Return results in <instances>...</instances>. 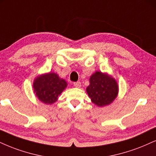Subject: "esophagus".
<instances>
[{"label":"esophagus","instance_id":"obj_1","mask_svg":"<svg viewBox=\"0 0 156 156\" xmlns=\"http://www.w3.org/2000/svg\"><path fill=\"white\" fill-rule=\"evenodd\" d=\"M73 85H74L75 87L80 88V86H81V83H80V81H77V82H74V83H73Z\"/></svg>","mask_w":156,"mask_h":156}]
</instances>
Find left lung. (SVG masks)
Masks as SVG:
<instances>
[{
    "label": "left lung",
    "mask_w": 156,
    "mask_h": 156,
    "mask_svg": "<svg viewBox=\"0 0 156 156\" xmlns=\"http://www.w3.org/2000/svg\"><path fill=\"white\" fill-rule=\"evenodd\" d=\"M89 81L86 91L95 105L103 107L113 102L119 91L118 84L113 78L97 71L91 76Z\"/></svg>",
    "instance_id": "left-lung-1"
}]
</instances>
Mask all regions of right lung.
I'll use <instances>...</instances> for the list:
<instances>
[{"label":"right lung","instance_id":"obj_1","mask_svg":"<svg viewBox=\"0 0 156 156\" xmlns=\"http://www.w3.org/2000/svg\"><path fill=\"white\" fill-rule=\"evenodd\" d=\"M66 86V81L60 79L57 74L53 73L37 77L33 83L34 91L37 98L48 105L55 102Z\"/></svg>","mask_w":156,"mask_h":156}]
</instances>
